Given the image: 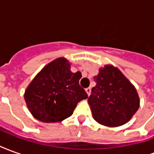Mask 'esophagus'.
I'll use <instances>...</instances> for the list:
<instances>
[{
  "mask_svg": "<svg viewBox=\"0 0 154 154\" xmlns=\"http://www.w3.org/2000/svg\"><path fill=\"white\" fill-rule=\"evenodd\" d=\"M86 92H87L88 96L90 95V93H91V88H90V87H87V88H86Z\"/></svg>",
  "mask_w": 154,
  "mask_h": 154,
  "instance_id": "34e87169",
  "label": "esophagus"
}]
</instances>
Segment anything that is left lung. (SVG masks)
I'll list each match as a JSON object with an SVG mask.
<instances>
[{"mask_svg":"<svg viewBox=\"0 0 154 154\" xmlns=\"http://www.w3.org/2000/svg\"><path fill=\"white\" fill-rule=\"evenodd\" d=\"M94 81L97 85L88 98L94 119L109 127L128 122L139 107L135 87L112 65L100 68Z\"/></svg>","mask_w":154,"mask_h":154,"instance_id":"obj_1","label":"left lung"}]
</instances>
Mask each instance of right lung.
Returning <instances> with one entry per match:
<instances>
[{
	"label": "right lung",
	"instance_id": "1",
	"mask_svg": "<svg viewBox=\"0 0 154 154\" xmlns=\"http://www.w3.org/2000/svg\"><path fill=\"white\" fill-rule=\"evenodd\" d=\"M70 69L66 58H57L47 64L29 85L25 100L35 119L44 123L61 122L72 115L79 101L88 97L79 85L82 73H73Z\"/></svg>",
	"mask_w": 154,
	"mask_h": 154
}]
</instances>
